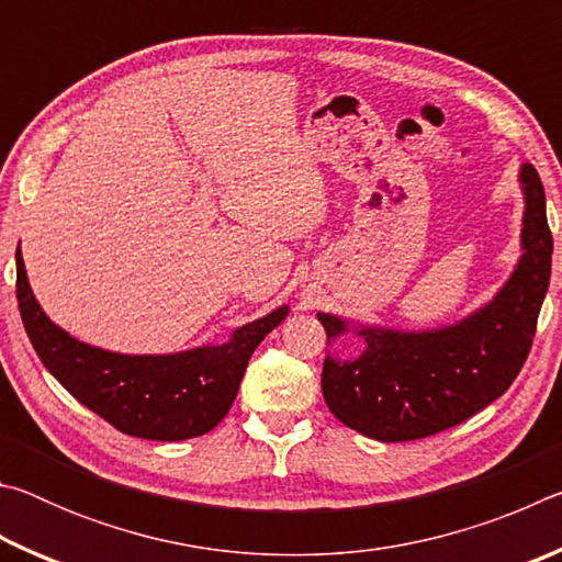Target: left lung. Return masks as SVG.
I'll use <instances>...</instances> for the list:
<instances>
[{
	"label": "left lung",
	"instance_id": "8db88e82",
	"mask_svg": "<svg viewBox=\"0 0 562 562\" xmlns=\"http://www.w3.org/2000/svg\"><path fill=\"white\" fill-rule=\"evenodd\" d=\"M520 188L522 255L496 297L441 329L357 327L364 351L325 359L322 394L341 424L376 441H414L451 429L506 394L536 337L553 255L546 190L530 164L520 166ZM317 317L327 341L349 331L341 317Z\"/></svg>",
	"mask_w": 562,
	"mask_h": 562
}]
</instances>
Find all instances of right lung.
I'll use <instances>...</instances> for the list:
<instances>
[{"label":"right lung","mask_w":562,"mask_h":562,"mask_svg":"<svg viewBox=\"0 0 562 562\" xmlns=\"http://www.w3.org/2000/svg\"><path fill=\"white\" fill-rule=\"evenodd\" d=\"M16 300L26 335L44 367L76 402L128 436L183 441L223 422L260 341L288 317V304L233 331L225 345L178 355H116L74 339L34 300L16 250Z\"/></svg>","instance_id":"1"}]
</instances>
